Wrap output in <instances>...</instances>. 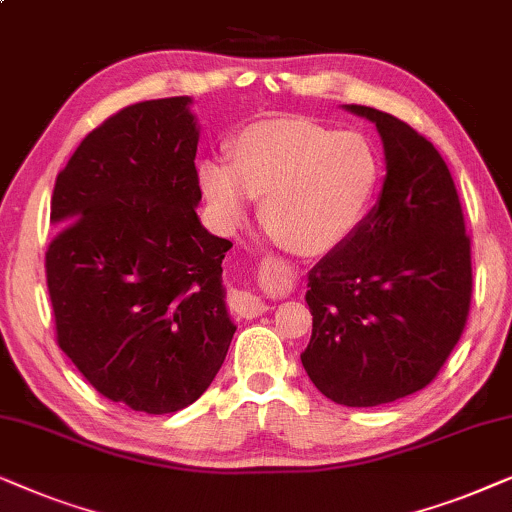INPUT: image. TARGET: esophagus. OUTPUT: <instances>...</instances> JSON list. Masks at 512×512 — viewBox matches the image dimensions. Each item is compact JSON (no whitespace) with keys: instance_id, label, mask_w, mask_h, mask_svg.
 <instances>
[{"instance_id":"esophagus-1","label":"esophagus","mask_w":512,"mask_h":512,"mask_svg":"<svg viewBox=\"0 0 512 512\" xmlns=\"http://www.w3.org/2000/svg\"><path fill=\"white\" fill-rule=\"evenodd\" d=\"M264 264H267V269L269 267H276V262H271V260L264 262ZM231 306H234V311L241 318H257V316H262V313L269 309V306L264 304L262 297L250 295V292H236V295L231 297Z\"/></svg>"}]
</instances>
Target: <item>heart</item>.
Instances as JSON below:
<instances>
[{
    "label": "heart",
    "instance_id": "heart-1",
    "mask_svg": "<svg viewBox=\"0 0 512 512\" xmlns=\"http://www.w3.org/2000/svg\"><path fill=\"white\" fill-rule=\"evenodd\" d=\"M231 159L199 163V185L224 224L241 222L252 196L260 220L304 257L337 250L356 234L379 189L381 163L358 133L306 119H264L231 138Z\"/></svg>",
    "mask_w": 512,
    "mask_h": 512
}]
</instances>
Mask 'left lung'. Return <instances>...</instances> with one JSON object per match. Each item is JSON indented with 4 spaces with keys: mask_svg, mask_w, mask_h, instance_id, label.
I'll use <instances>...</instances> for the list:
<instances>
[{
    "mask_svg": "<svg viewBox=\"0 0 512 512\" xmlns=\"http://www.w3.org/2000/svg\"><path fill=\"white\" fill-rule=\"evenodd\" d=\"M384 142L379 201L344 245L309 271L313 316L302 365L325 398L377 407L426 388L470 309V238L438 149L405 121L365 105Z\"/></svg>",
    "mask_w": 512,
    "mask_h": 512,
    "instance_id": "left-lung-1",
    "label": "left lung"
}]
</instances>
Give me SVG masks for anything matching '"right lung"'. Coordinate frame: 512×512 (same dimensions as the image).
<instances>
[{
    "instance_id": "1",
    "label": "right lung",
    "mask_w": 512,
    "mask_h": 512,
    "mask_svg": "<svg viewBox=\"0 0 512 512\" xmlns=\"http://www.w3.org/2000/svg\"><path fill=\"white\" fill-rule=\"evenodd\" d=\"M192 98L145 100L86 135L56 177L46 285L56 339L88 384L135 412L196 403L236 325L227 238L203 227Z\"/></svg>"
}]
</instances>
